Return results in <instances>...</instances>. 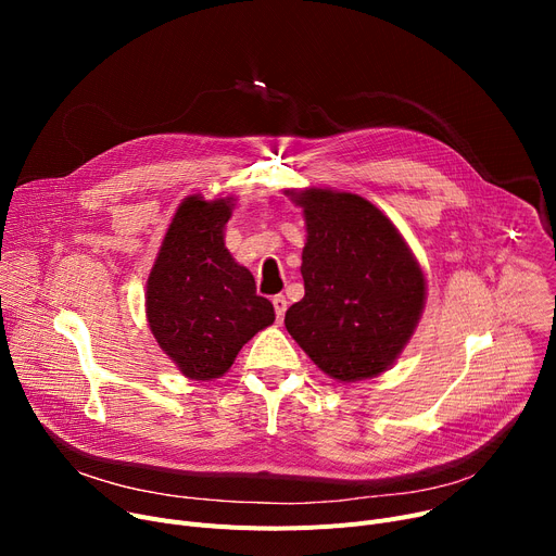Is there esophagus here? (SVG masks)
Wrapping results in <instances>:
<instances>
[{"instance_id":"obj_1","label":"esophagus","mask_w":556,"mask_h":556,"mask_svg":"<svg viewBox=\"0 0 556 556\" xmlns=\"http://www.w3.org/2000/svg\"><path fill=\"white\" fill-rule=\"evenodd\" d=\"M273 306H275V313H277V319L281 323L283 315H286V308H288V300L283 295H275L273 298Z\"/></svg>"}]
</instances>
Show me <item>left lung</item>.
<instances>
[{"instance_id": "1", "label": "left lung", "mask_w": 556, "mask_h": 556, "mask_svg": "<svg viewBox=\"0 0 556 556\" xmlns=\"http://www.w3.org/2000/svg\"><path fill=\"white\" fill-rule=\"evenodd\" d=\"M304 210V298L286 311L288 333L336 381L392 367L426 304V277L392 220L356 193L288 191Z\"/></svg>"}]
</instances>
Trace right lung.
Listing matches in <instances>:
<instances>
[{
  "label": "right lung",
  "mask_w": 556,
  "mask_h": 556,
  "mask_svg": "<svg viewBox=\"0 0 556 556\" xmlns=\"http://www.w3.org/2000/svg\"><path fill=\"white\" fill-rule=\"evenodd\" d=\"M231 198L189 195L146 281V317L162 352L193 381L223 376L241 346L275 323L273 304L225 248Z\"/></svg>",
  "instance_id": "obj_1"
}]
</instances>
